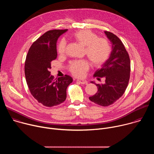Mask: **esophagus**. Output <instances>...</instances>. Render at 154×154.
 Wrapping results in <instances>:
<instances>
[{"label": "esophagus", "instance_id": "34e87169", "mask_svg": "<svg viewBox=\"0 0 154 154\" xmlns=\"http://www.w3.org/2000/svg\"><path fill=\"white\" fill-rule=\"evenodd\" d=\"M77 81L78 82H79L80 84H82V85H86L88 83L85 80H77Z\"/></svg>", "mask_w": 154, "mask_h": 154}]
</instances>
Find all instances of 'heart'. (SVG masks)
<instances>
[{
	"instance_id": "b5f03b06",
	"label": "heart",
	"mask_w": 154,
	"mask_h": 154,
	"mask_svg": "<svg viewBox=\"0 0 154 154\" xmlns=\"http://www.w3.org/2000/svg\"><path fill=\"white\" fill-rule=\"evenodd\" d=\"M72 36L80 45L85 47V55L95 66H101L108 59L111 54V46L106 39L98 38L96 34L88 29L77 31ZM66 49V42L64 39H61L58 44V52L63 55L65 53ZM89 68V63L86 60H77L70 63L69 71L72 75L82 77Z\"/></svg>"
}]
</instances>
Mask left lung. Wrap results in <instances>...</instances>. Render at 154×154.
I'll return each instance as SVG.
<instances>
[{
  "instance_id": "obj_1",
  "label": "left lung",
  "mask_w": 154,
  "mask_h": 154,
  "mask_svg": "<svg viewBox=\"0 0 154 154\" xmlns=\"http://www.w3.org/2000/svg\"><path fill=\"white\" fill-rule=\"evenodd\" d=\"M105 33L112 42V51L102 67L95 72L94 77H104L105 83H95L97 91L89 97L91 101L102 106L113 104L124 94L130 73V57L122 42L112 32L105 31Z\"/></svg>"
}]
</instances>
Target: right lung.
Segmentation results:
<instances>
[{
  "label": "right lung",
  "instance_id": "add662e5",
  "mask_svg": "<svg viewBox=\"0 0 154 154\" xmlns=\"http://www.w3.org/2000/svg\"><path fill=\"white\" fill-rule=\"evenodd\" d=\"M67 31L51 30L38 38L30 48L25 61V76L30 93L40 103L52 107L66 99L67 88L72 82L71 77L54 79L51 74V62L57 57V41Z\"/></svg>",
  "mask_w": 154,
  "mask_h": 154
}]
</instances>
